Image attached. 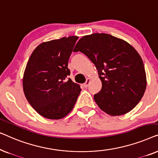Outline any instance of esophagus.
I'll return each mask as SVG.
<instances>
[{
	"label": "esophagus",
	"instance_id": "esophagus-1",
	"mask_svg": "<svg viewBox=\"0 0 158 158\" xmlns=\"http://www.w3.org/2000/svg\"><path fill=\"white\" fill-rule=\"evenodd\" d=\"M90 81V78H87V80H86V81H85V83H84V87L87 88L88 86V85H89Z\"/></svg>",
	"mask_w": 158,
	"mask_h": 158
}]
</instances>
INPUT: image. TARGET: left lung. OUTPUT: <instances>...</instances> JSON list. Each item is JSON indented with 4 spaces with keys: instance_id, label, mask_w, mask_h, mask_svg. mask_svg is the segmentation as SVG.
<instances>
[{
    "instance_id": "8db88e82",
    "label": "left lung",
    "mask_w": 158,
    "mask_h": 158,
    "mask_svg": "<svg viewBox=\"0 0 158 158\" xmlns=\"http://www.w3.org/2000/svg\"><path fill=\"white\" fill-rule=\"evenodd\" d=\"M80 51L96 65L102 88L94 95L99 108L111 116L132 110L141 100L147 86L141 57L129 43L108 34L84 36L73 52Z\"/></svg>"
}]
</instances>
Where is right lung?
<instances>
[{"mask_svg": "<svg viewBox=\"0 0 158 158\" xmlns=\"http://www.w3.org/2000/svg\"><path fill=\"white\" fill-rule=\"evenodd\" d=\"M78 37H62L43 42L28 60L23 88L30 105L49 119L66 116L74 107L81 91L68 76V60Z\"/></svg>", "mask_w": 158, "mask_h": 158, "instance_id": "right-lung-1", "label": "right lung"}]
</instances>
